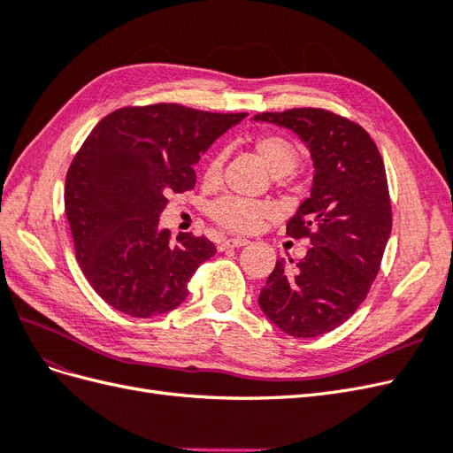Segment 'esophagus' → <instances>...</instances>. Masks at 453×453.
Instances as JSON below:
<instances>
[{
  "label": "esophagus",
  "instance_id": "esophagus-1",
  "mask_svg": "<svg viewBox=\"0 0 453 453\" xmlns=\"http://www.w3.org/2000/svg\"><path fill=\"white\" fill-rule=\"evenodd\" d=\"M250 242L245 240V238H240V236H236V238H228V240H223V243H221V248L223 250H226V248H242V245H248Z\"/></svg>",
  "mask_w": 453,
  "mask_h": 453
}]
</instances>
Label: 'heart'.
Instances as JSON below:
<instances>
[{
	"label": "heart",
	"mask_w": 453,
	"mask_h": 453,
	"mask_svg": "<svg viewBox=\"0 0 453 453\" xmlns=\"http://www.w3.org/2000/svg\"><path fill=\"white\" fill-rule=\"evenodd\" d=\"M251 149L255 155L263 160L268 172L276 177H283L293 173L300 160H303V149L300 145L281 132H263L255 135L251 140ZM223 170V155L213 153L203 166V181L217 183ZM208 215L211 221L221 228L230 232H255L260 228L266 219L272 215L270 205L263 202L243 200L238 196H223L215 200L210 208Z\"/></svg>",
	"instance_id": "obj_1"
}]
</instances>
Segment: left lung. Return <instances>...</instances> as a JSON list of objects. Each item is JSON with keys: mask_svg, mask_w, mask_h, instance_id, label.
<instances>
[{"mask_svg": "<svg viewBox=\"0 0 453 453\" xmlns=\"http://www.w3.org/2000/svg\"><path fill=\"white\" fill-rule=\"evenodd\" d=\"M253 119L298 134L315 166L311 195L287 223V236L308 238L310 250L296 265L278 260L258 306L287 334L319 336L351 318L380 272L391 234L386 166L361 125L326 109Z\"/></svg>", "mask_w": 453, "mask_h": 453, "instance_id": "1", "label": "left lung"}]
</instances>
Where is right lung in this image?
Returning <instances> with one entry per match:
<instances>
[{
	"label": "right lung",
	"instance_id": "right-lung-1",
	"mask_svg": "<svg viewBox=\"0 0 453 453\" xmlns=\"http://www.w3.org/2000/svg\"><path fill=\"white\" fill-rule=\"evenodd\" d=\"M245 115L127 105L92 128L67 170L64 208L81 270L109 306L155 318L187 298L215 245L193 232L172 240L158 217L172 193L195 187L203 150Z\"/></svg>",
	"mask_w": 453,
	"mask_h": 453
}]
</instances>
